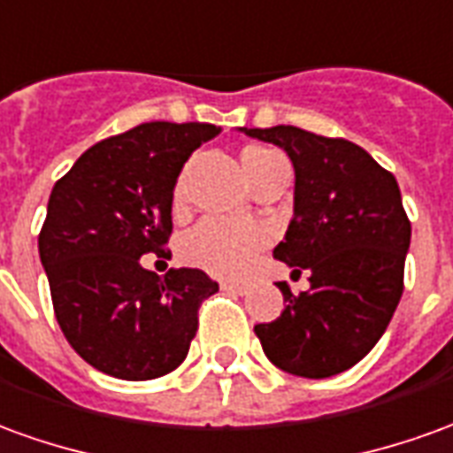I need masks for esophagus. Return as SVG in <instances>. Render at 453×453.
Returning <instances> with one entry per match:
<instances>
[{
    "label": "esophagus",
    "instance_id": "esophagus-1",
    "mask_svg": "<svg viewBox=\"0 0 453 453\" xmlns=\"http://www.w3.org/2000/svg\"><path fill=\"white\" fill-rule=\"evenodd\" d=\"M220 289L233 294H248V284H242V281H220Z\"/></svg>",
    "mask_w": 453,
    "mask_h": 453
}]
</instances>
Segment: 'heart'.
I'll list each match as a JSON object with an SVG mask.
<instances>
[{"label": "heart", "mask_w": 453, "mask_h": 453, "mask_svg": "<svg viewBox=\"0 0 453 453\" xmlns=\"http://www.w3.org/2000/svg\"><path fill=\"white\" fill-rule=\"evenodd\" d=\"M277 157V151L265 147H250L242 151L240 164L245 179L252 176L262 161ZM267 235L262 227L230 226L220 220H203L183 237L181 255L188 265L218 274V277H242L265 248Z\"/></svg>", "instance_id": "b5f03b06"}]
</instances>
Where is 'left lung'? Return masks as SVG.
<instances>
[{"mask_svg": "<svg viewBox=\"0 0 453 453\" xmlns=\"http://www.w3.org/2000/svg\"><path fill=\"white\" fill-rule=\"evenodd\" d=\"M240 132L292 159L294 218L274 257L311 272V287L299 296L287 281L277 284L287 306L255 334L284 372L311 380L338 375L380 341L403 296L412 226L400 186L348 139L292 125Z\"/></svg>", "mask_w": 453, "mask_h": 453, "instance_id": "left-lung-1", "label": "left lung"}]
</instances>
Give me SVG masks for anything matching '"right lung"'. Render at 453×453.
Wrapping results in <instances>:
<instances>
[{
    "instance_id": "add662e5",
    "label": "right lung",
    "mask_w": 453,
    "mask_h": 453,
    "mask_svg": "<svg viewBox=\"0 0 453 453\" xmlns=\"http://www.w3.org/2000/svg\"><path fill=\"white\" fill-rule=\"evenodd\" d=\"M220 132L205 122H144L85 151L56 181L39 235L53 311L73 350L119 380H151L183 363L198 306L218 292L201 270L142 267L172 235L183 164Z\"/></svg>"
}]
</instances>
